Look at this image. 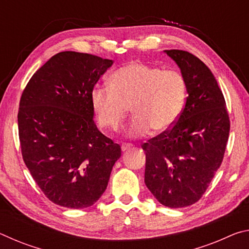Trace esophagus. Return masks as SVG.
<instances>
[{
    "mask_svg": "<svg viewBox=\"0 0 249 249\" xmlns=\"http://www.w3.org/2000/svg\"><path fill=\"white\" fill-rule=\"evenodd\" d=\"M133 147V144H130V142H125V144H123L122 145V150L123 151H126V150H128V149H130Z\"/></svg>",
    "mask_w": 249,
    "mask_h": 249,
    "instance_id": "obj_1",
    "label": "esophagus"
}]
</instances>
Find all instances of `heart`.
Returning a JSON list of instances; mask_svg holds the SVG:
<instances>
[{
  "mask_svg": "<svg viewBox=\"0 0 249 249\" xmlns=\"http://www.w3.org/2000/svg\"><path fill=\"white\" fill-rule=\"evenodd\" d=\"M187 92L180 71L134 61L112 73L109 87H96L91 99L99 124L111 132L121 128L130 107L135 116L129 134L140 137L150 128L169 130L182 113Z\"/></svg>",
  "mask_w": 249,
  "mask_h": 249,
  "instance_id": "1",
  "label": "heart"
}]
</instances>
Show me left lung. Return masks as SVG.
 Instances as JSON below:
<instances>
[{
  "label": "left lung",
  "instance_id": "8db88e82",
  "mask_svg": "<svg viewBox=\"0 0 249 249\" xmlns=\"http://www.w3.org/2000/svg\"><path fill=\"white\" fill-rule=\"evenodd\" d=\"M188 86L182 113L172 127L147 141L145 183L160 203L184 208L201 199L220 168L230 134L222 90L203 61L184 50H166Z\"/></svg>",
  "mask_w": 249,
  "mask_h": 249
}]
</instances>
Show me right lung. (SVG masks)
<instances>
[{"instance_id":"add662e5","label":"right lung","mask_w":249,"mask_h":249,"mask_svg":"<svg viewBox=\"0 0 249 249\" xmlns=\"http://www.w3.org/2000/svg\"><path fill=\"white\" fill-rule=\"evenodd\" d=\"M113 61L62 52L33 74L18 114L25 165L48 199L84 209L107 187L121 146L94 124L92 91Z\"/></svg>"}]
</instances>
